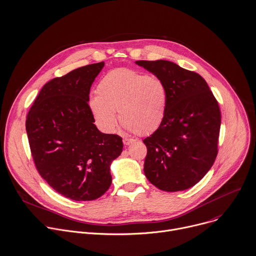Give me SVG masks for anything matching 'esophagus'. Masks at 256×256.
<instances>
[{"instance_id": "esophagus-1", "label": "esophagus", "mask_w": 256, "mask_h": 256, "mask_svg": "<svg viewBox=\"0 0 256 256\" xmlns=\"http://www.w3.org/2000/svg\"><path fill=\"white\" fill-rule=\"evenodd\" d=\"M133 142H134V139H132V138H127V137L123 138V144H124V146H129V144H133Z\"/></svg>"}]
</instances>
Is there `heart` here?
<instances>
[{
    "label": "heart",
    "mask_w": 256,
    "mask_h": 256,
    "mask_svg": "<svg viewBox=\"0 0 256 256\" xmlns=\"http://www.w3.org/2000/svg\"><path fill=\"white\" fill-rule=\"evenodd\" d=\"M98 96L90 100V106L98 126L112 132L119 110L126 129L138 135H148L162 123L168 106V88L158 76L131 69L108 71L100 80Z\"/></svg>",
    "instance_id": "b5f03b06"
}]
</instances>
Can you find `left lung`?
I'll list each match as a JSON object with an SVG mask.
<instances>
[{
	"instance_id": "obj_1",
	"label": "left lung",
	"mask_w": 256,
	"mask_h": 256,
	"mask_svg": "<svg viewBox=\"0 0 256 256\" xmlns=\"http://www.w3.org/2000/svg\"><path fill=\"white\" fill-rule=\"evenodd\" d=\"M162 78L168 106L160 126L144 142V174L156 188L176 192L200 182L214 162L220 128L218 104L196 72L166 61H136Z\"/></svg>"
}]
</instances>
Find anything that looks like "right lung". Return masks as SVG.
Returning <instances> with one entry per match:
<instances>
[{
	"mask_svg": "<svg viewBox=\"0 0 256 256\" xmlns=\"http://www.w3.org/2000/svg\"><path fill=\"white\" fill-rule=\"evenodd\" d=\"M100 62L46 83L26 117V132L40 175L76 202L100 197L110 188V162L123 150L122 138L102 133L88 104Z\"/></svg>",
	"mask_w": 256,
	"mask_h": 256,
	"instance_id": "add662e5",
	"label": "right lung"
}]
</instances>
